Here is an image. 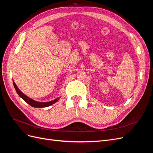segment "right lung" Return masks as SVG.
<instances>
[{
    "label": "right lung",
    "instance_id": "obj_1",
    "mask_svg": "<svg viewBox=\"0 0 153 153\" xmlns=\"http://www.w3.org/2000/svg\"><path fill=\"white\" fill-rule=\"evenodd\" d=\"M13 85H14V87H15V90H16V92L18 93V94L21 97V98L25 101V102H27V103H28L29 105H30V106H33V107H36V108L47 107V106L52 105L53 103H55V102H57V101L59 100V98H57V99L54 100L53 101H49V102H43V103H42V102H38V101H34L33 100L29 98V97H27L24 93H22V92L20 91V89H18V87L16 85V84L14 82H13Z\"/></svg>",
    "mask_w": 153,
    "mask_h": 153
}]
</instances>
